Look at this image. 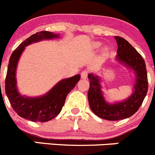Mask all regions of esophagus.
Returning <instances> with one entry per match:
<instances>
[{"label": "esophagus", "instance_id": "esophagus-1", "mask_svg": "<svg viewBox=\"0 0 155 155\" xmlns=\"http://www.w3.org/2000/svg\"><path fill=\"white\" fill-rule=\"evenodd\" d=\"M88 73L89 71H87V70H84V71H83L81 74V78H82V79H86V78H87V75H88Z\"/></svg>", "mask_w": 155, "mask_h": 155}]
</instances>
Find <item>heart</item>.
I'll return each mask as SVG.
<instances>
[{
    "label": "heart",
    "mask_w": 155,
    "mask_h": 155,
    "mask_svg": "<svg viewBox=\"0 0 155 155\" xmlns=\"http://www.w3.org/2000/svg\"><path fill=\"white\" fill-rule=\"evenodd\" d=\"M101 45H102V44H101L100 42H95L94 44H93V48L94 49H99V47H101ZM107 51V50H106ZM105 51V52H106Z\"/></svg>",
    "instance_id": "1"
}]
</instances>
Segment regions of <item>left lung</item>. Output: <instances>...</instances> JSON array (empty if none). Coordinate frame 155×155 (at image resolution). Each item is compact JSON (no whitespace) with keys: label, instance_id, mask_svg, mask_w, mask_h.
Instances as JSON below:
<instances>
[{"label":"left lung","instance_id":"8db88e82","mask_svg":"<svg viewBox=\"0 0 155 155\" xmlns=\"http://www.w3.org/2000/svg\"><path fill=\"white\" fill-rule=\"evenodd\" d=\"M114 38L118 46L117 59L131 68L136 77L133 94L124 102L111 105L104 99L99 76L93 73L88 74L90 88L87 96L90 108L98 117L108 120H122L133 115L142 104L148 88L146 65L142 56L124 38Z\"/></svg>","mask_w":155,"mask_h":155}]
</instances>
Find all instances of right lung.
Returning <instances> with one entry per match:
<instances>
[{
  "label": "right lung",
  "mask_w": 155,
  "mask_h": 155,
  "mask_svg": "<svg viewBox=\"0 0 155 155\" xmlns=\"http://www.w3.org/2000/svg\"><path fill=\"white\" fill-rule=\"evenodd\" d=\"M58 35L42 31L37 32L19 44L10 58L5 80V92L13 109L21 117L35 122H46L60 113L68 93L80 81L79 74L59 81L51 90L41 97H25L16 88V69L17 62L26 46L44 39L58 38Z\"/></svg>",
  "instance_id": "1"
}]
</instances>
